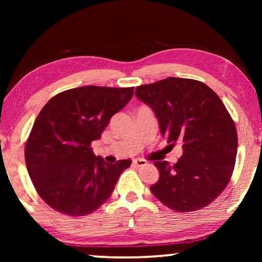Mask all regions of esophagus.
I'll list each match as a JSON object with an SVG mask.
<instances>
[{
    "mask_svg": "<svg viewBox=\"0 0 262 262\" xmlns=\"http://www.w3.org/2000/svg\"><path fill=\"white\" fill-rule=\"evenodd\" d=\"M133 164H134V165L137 166V167H141V166H145L148 163H147V161H144V159L137 158V159H134V161H133Z\"/></svg>",
    "mask_w": 262,
    "mask_h": 262,
    "instance_id": "1",
    "label": "esophagus"
}]
</instances>
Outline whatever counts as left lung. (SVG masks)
Wrapping results in <instances>:
<instances>
[{
    "mask_svg": "<svg viewBox=\"0 0 262 262\" xmlns=\"http://www.w3.org/2000/svg\"><path fill=\"white\" fill-rule=\"evenodd\" d=\"M135 95L154 110L170 145L183 144L174 165L155 162L159 179L150 190L174 211L207 207L227 187L236 163L237 129L224 104L205 83L189 78L140 85Z\"/></svg>",
    "mask_w": 262,
    "mask_h": 262,
    "instance_id": "8db88e82",
    "label": "left lung"
}]
</instances>
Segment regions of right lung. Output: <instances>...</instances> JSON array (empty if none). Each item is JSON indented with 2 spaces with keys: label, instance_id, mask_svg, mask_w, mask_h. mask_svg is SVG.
<instances>
[{
  "label": "right lung",
  "instance_id": "obj_1",
  "mask_svg": "<svg viewBox=\"0 0 262 262\" xmlns=\"http://www.w3.org/2000/svg\"><path fill=\"white\" fill-rule=\"evenodd\" d=\"M133 94L134 88L86 85L60 92L43 106L26 141L25 162L35 190L53 209L85 216L111 196L132 161L105 163L91 142Z\"/></svg>",
  "mask_w": 262,
  "mask_h": 262
}]
</instances>
